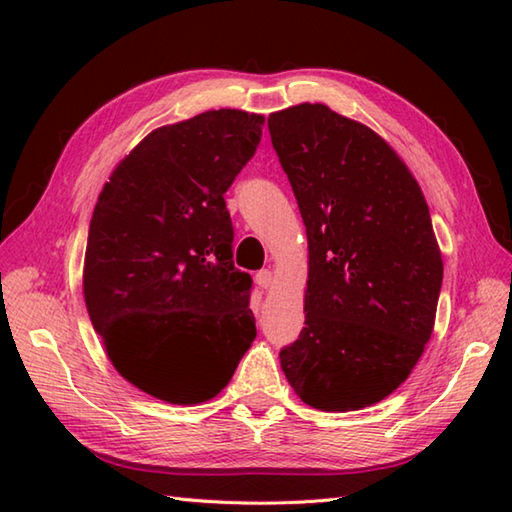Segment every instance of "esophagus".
I'll return each instance as SVG.
<instances>
[{
    "mask_svg": "<svg viewBox=\"0 0 512 512\" xmlns=\"http://www.w3.org/2000/svg\"><path fill=\"white\" fill-rule=\"evenodd\" d=\"M255 281H257V286H259V288H262V290H268L270 286H273V281H275V277H273V270H268V268L259 270V273L255 275Z\"/></svg>",
    "mask_w": 512,
    "mask_h": 512,
    "instance_id": "esophagus-1",
    "label": "esophagus"
}]
</instances>
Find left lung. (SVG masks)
Returning <instances> with one entry per match:
<instances>
[{"label": "left lung", "instance_id": "1", "mask_svg": "<svg viewBox=\"0 0 512 512\" xmlns=\"http://www.w3.org/2000/svg\"><path fill=\"white\" fill-rule=\"evenodd\" d=\"M268 129L308 235L306 328L281 369L314 409L372 407L436 323L444 268L427 200L383 136L328 105L273 112Z\"/></svg>", "mask_w": 512, "mask_h": 512}]
</instances>
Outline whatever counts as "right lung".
Segmentation results:
<instances>
[{"mask_svg":"<svg viewBox=\"0 0 512 512\" xmlns=\"http://www.w3.org/2000/svg\"><path fill=\"white\" fill-rule=\"evenodd\" d=\"M262 114L211 110L149 132L96 200L83 297L116 372L171 405L215 398L255 341L224 193Z\"/></svg>","mask_w":512,"mask_h":512,"instance_id":"obj_1","label":"right lung"}]
</instances>
